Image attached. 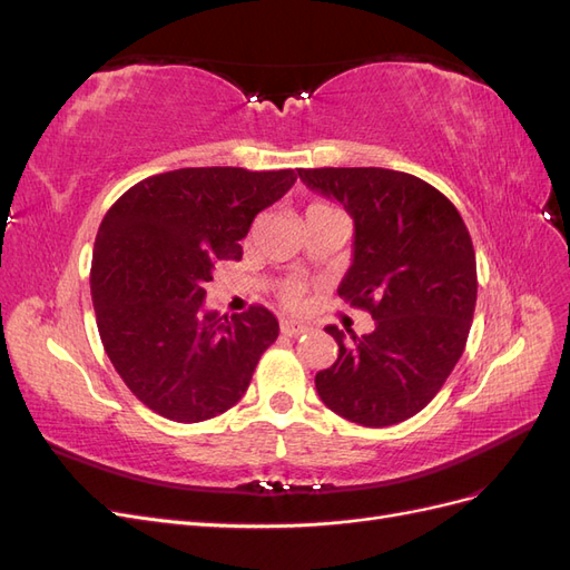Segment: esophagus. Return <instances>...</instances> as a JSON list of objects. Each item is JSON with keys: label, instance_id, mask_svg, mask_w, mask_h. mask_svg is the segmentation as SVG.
<instances>
[{"label": "esophagus", "instance_id": "obj_1", "mask_svg": "<svg viewBox=\"0 0 570 570\" xmlns=\"http://www.w3.org/2000/svg\"><path fill=\"white\" fill-rule=\"evenodd\" d=\"M281 331H283L285 335H289V337H299V335L308 333V325H304V323H299V321H292V318H283V321H281Z\"/></svg>", "mask_w": 570, "mask_h": 570}]
</instances>
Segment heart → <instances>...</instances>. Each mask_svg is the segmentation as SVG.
<instances>
[{
    "mask_svg": "<svg viewBox=\"0 0 570 570\" xmlns=\"http://www.w3.org/2000/svg\"><path fill=\"white\" fill-rule=\"evenodd\" d=\"M325 206H331V204L314 202L312 206H308V209H325ZM308 209H306V212H308ZM278 297H281V302H283L285 306H297V304L302 302V285H299L297 281H285V283L281 285V289H278Z\"/></svg>",
    "mask_w": 570,
    "mask_h": 570,
    "instance_id": "b5f03b06",
    "label": "heart"
}]
</instances>
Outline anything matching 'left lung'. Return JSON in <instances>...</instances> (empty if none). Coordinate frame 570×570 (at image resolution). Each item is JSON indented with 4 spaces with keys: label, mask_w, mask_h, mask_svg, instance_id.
Returning a JSON list of instances; mask_svg holds the SVG:
<instances>
[{
    "label": "left lung",
    "mask_w": 570,
    "mask_h": 570,
    "mask_svg": "<svg viewBox=\"0 0 570 570\" xmlns=\"http://www.w3.org/2000/svg\"><path fill=\"white\" fill-rule=\"evenodd\" d=\"M299 178L354 218V262L337 292L373 333L327 325L340 354L316 373L323 404L385 428L416 416L454 371L478 297L469 228L440 189L390 168H299Z\"/></svg>",
    "instance_id": "1"
}]
</instances>
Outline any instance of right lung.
I'll use <instances>...</instances> for the list:
<instances>
[{
  "instance_id": "obj_1",
  "label": "right lung",
  "mask_w": 570,
  "mask_h": 570,
  "mask_svg": "<svg viewBox=\"0 0 570 570\" xmlns=\"http://www.w3.org/2000/svg\"><path fill=\"white\" fill-rule=\"evenodd\" d=\"M297 174L235 166L178 168L120 195L97 230L90 289L105 352L147 409L199 423L235 406L278 340L266 306L204 312L220 262L243 258L252 220Z\"/></svg>"
}]
</instances>
